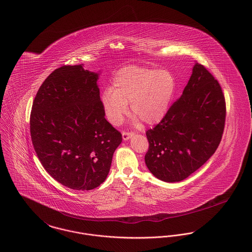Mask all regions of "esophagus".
Segmentation results:
<instances>
[{"mask_svg": "<svg viewBox=\"0 0 252 252\" xmlns=\"http://www.w3.org/2000/svg\"><path fill=\"white\" fill-rule=\"evenodd\" d=\"M133 134L134 133L132 132H122V138H123V140H128L129 138L132 137Z\"/></svg>", "mask_w": 252, "mask_h": 252, "instance_id": "34e87169", "label": "esophagus"}]
</instances>
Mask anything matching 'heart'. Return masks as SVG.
Here are the masks:
<instances>
[{"mask_svg": "<svg viewBox=\"0 0 252 252\" xmlns=\"http://www.w3.org/2000/svg\"><path fill=\"white\" fill-rule=\"evenodd\" d=\"M175 90L176 80L171 71L129 65L116 73L112 89L103 92L101 103L113 125L122 123L130 102L132 115L154 125L167 115Z\"/></svg>", "mask_w": 252, "mask_h": 252, "instance_id": "b5f03b06", "label": "heart"}]
</instances>
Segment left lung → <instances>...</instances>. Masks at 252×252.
Returning a JSON list of instances; mask_svg holds the SVG:
<instances>
[{"label":"left lung","mask_w":252,"mask_h":252,"mask_svg":"<svg viewBox=\"0 0 252 252\" xmlns=\"http://www.w3.org/2000/svg\"><path fill=\"white\" fill-rule=\"evenodd\" d=\"M225 120V96L219 82L206 67L195 63L181 96L146 132L148 169L165 182L184 180L215 153Z\"/></svg>","instance_id":"1"}]
</instances>
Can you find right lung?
I'll use <instances>...</instances> for the list:
<instances>
[{
  "mask_svg": "<svg viewBox=\"0 0 252 252\" xmlns=\"http://www.w3.org/2000/svg\"><path fill=\"white\" fill-rule=\"evenodd\" d=\"M63 65L35 96L30 133L41 165L55 180L77 190L104 182L122 135L104 118L98 74Z\"/></svg>",
  "mask_w": 252,
  "mask_h": 252,
  "instance_id": "obj_1",
  "label": "right lung"
}]
</instances>
